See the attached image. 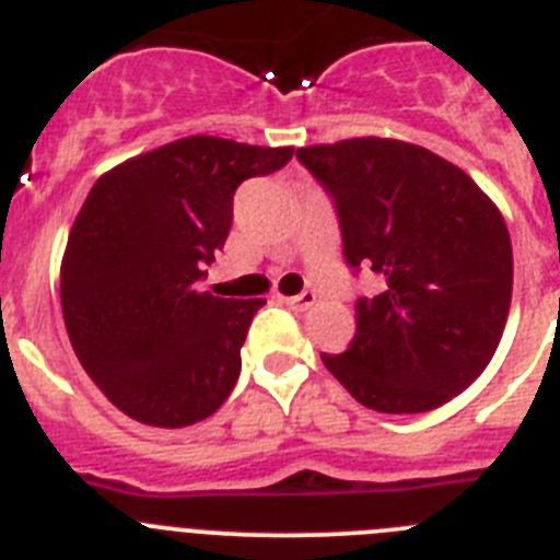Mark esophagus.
Instances as JSON below:
<instances>
[{
  "mask_svg": "<svg viewBox=\"0 0 560 560\" xmlns=\"http://www.w3.org/2000/svg\"><path fill=\"white\" fill-rule=\"evenodd\" d=\"M285 305H289L291 311H300V314H303V311L314 308L316 294H314V291H303L300 296H289V300H285Z\"/></svg>",
  "mask_w": 560,
  "mask_h": 560,
  "instance_id": "1",
  "label": "esophagus"
}]
</instances>
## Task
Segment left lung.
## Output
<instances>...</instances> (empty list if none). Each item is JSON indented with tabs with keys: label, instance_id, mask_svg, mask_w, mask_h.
Instances as JSON below:
<instances>
[{
	"label": "left lung",
	"instance_id": "1",
	"mask_svg": "<svg viewBox=\"0 0 560 560\" xmlns=\"http://www.w3.org/2000/svg\"><path fill=\"white\" fill-rule=\"evenodd\" d=\"M330 192L348 266L384 289L355 303V336L325 368L375 412L438 409L479 378L502 339L513 249L502 212L457 165L400 140L296 148Z\"/></svg>",
	"mask_w": 560,
	"mask_h": 560
}]
</instances>
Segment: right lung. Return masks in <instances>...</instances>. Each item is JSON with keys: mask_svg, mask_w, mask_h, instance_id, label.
<instances>
[{"mask_svg": "<svg viewBox=\"0 0 560 560\" xmlns=\"http://www.w3.org/2000/svg\"><path fill=\"white\" fill-rule=\"evenodd\" d=\"M294 148L185 137L103 173L61 260V308L78 361L128 418L182 429L210 418L241 373L266 300L199 291L232 226V196Z\"/></svg>", "mask_w": 560, "mask_h": 560, "instance_id": "obj_1", "label": "right lung"}]
</instances>
